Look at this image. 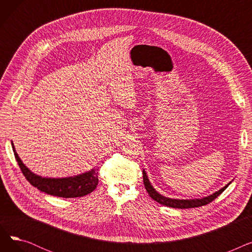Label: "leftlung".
<instances>
[{
  "label": "left lung",
  "mask_w": 252,
  "mask_h": 252,
  "mask_svg": "<svg viewBox=\"0 0 252 252\" xmlns=\"http://www.w3.org/2000/svg\"><path fill=\"white\" fill-rule=\"evenodd\" d=\"M143 181H144V186L146 188L148 194L150 195V197L152 199H154L156 202L160 203L162 205L168 206V207H173V208H194V207H199V206H203L206 205L208 203H210L211 201H214L216 198L220 195L226 188L229 186L231 183H229L228 185H226L223 188H221L220 190H219L218 192L214 193L213 195L207 196L202 198V199H192V200H183V199H170V198L164 197L162 195H160L159 193H157L155 191V189L151 186V184L147 178L146 173L145 170H143Z\"/></svg>",
  "instance_id": "8db88e82"
}]
</instances>
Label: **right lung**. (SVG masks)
I'll use <instances>...</instances> for the list:
<instances>
[{"label": "right lung", "instance_id": "obj_1", "mask_svg": "<svg viewBox=\"0 0 252 252\" xmlns=\"http://www.w3.org/2000/svg\"><path fill=\"white\" fill-rule=\"evenodd\" d=\"M12 148L14 151V155L18 165L22 171L23 176L28 180L33 187L37 188L39 191L45 192L49 195L63 197V198H74L82 197L90 194L94 191L98 185V169L93 168L88 173L62 179H52V178H42L34 175L26 167L18 154L15 151L14 145L12 143Z\"/></svg>", "mask_w": 252, "mask_h": 252}]
</instances>
